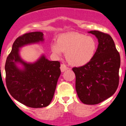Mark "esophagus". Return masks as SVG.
Returning <instances> with one entry per match:
<instances>
[{
    "mask_svg": "<svg viewBox=\"0 0 126 126\" xmlns=\"http://www.w3.org/2000/svg\"><path fill=\"white\" fill-rule=\"evenodd\" d=\"M60 69H61V71H62V72H64V71H65L66 70H68V68L67 66L65 65V64H62L60 66Z\"/></svg>",
    "mask_w": 126,
    "mask_h": 126,
    "instance_id": "34e87169",
    "label": "esophagus"
}]
</instances>
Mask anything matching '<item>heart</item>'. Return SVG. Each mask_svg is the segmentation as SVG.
Segmentation results:
<instances>
[{
  "label": "heart",
  "instance_id": "heart-1",
  "mask_svg": "<svg viewBox=\"0 0 126 126\" xmlns=\"http://www.w3.org/2000/svg\"><path fill=\"white\" fill-rule=\"evenodd\" d=\"M97 49V42L92 36L78 32H70L60 36L56 43H52L51 50L57 57L63 52L71 65L81 66L92 60Z\"/></svg>",
  "mask_w": 126,
  "mask_h": 126
}]
</instances>
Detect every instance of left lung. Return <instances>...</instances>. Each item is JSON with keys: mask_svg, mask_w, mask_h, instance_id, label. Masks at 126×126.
Here are the masks:
<instances>
[{"mask_svg": "<svg viewBox=\"0 0 126 126\" xmlns=\"http://www.w3.org/2000/svg\"><path fill=\"white\" fill-rule=\"evenodd\" d=\"M98 45L94 58L88 64L72 68L76 76L75 88L79 98L85 104L95 105L107 99L119 85L121 58L109 34L91 31Z\"/></svg>", "mask_w": 126, "mask_h": 126, "instance_id": "8db88e82", "label": "left lung"}]
</instances>
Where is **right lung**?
Segmentation results:
<instances>
[{
    "instance_id": "obj_1",
    "label": "right lung",
    "mask_w": 126,
    "mask_h": 126,
    "mask_svg": "<svg viewBox=\"0 0 126 126\" xmlns=\"http://www.w3.org/2000/svg\"><path fill=\"white\" fill-rule=\"evenodd\" d=\"M43 33L38 31L19 36L5 62L8 91L18 102L32 108L45 107L50 104L61 74L60 62L48 60L44 55L34 63L26 62L20 56V48L43 42Z\"/></svg>"
}]
</instances>
